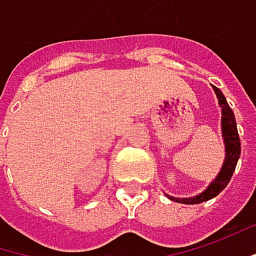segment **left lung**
<instances>
[{
  "mask_svg": "<svg viewBox=\"0 0 256 256\" xmlns=\"http://www.w3.org/2000/svg\"><path fill=\"white\" fill-rule=\"evenodd\" d=\"M213 88H214V92H216V96L218 98V104L222 107V132H223L224 146H226V159H224L223 168L218 175V178L210 184V187L207 188L204 192H202L200 196L191 197V198L170 197L171 200L176 202V203L198 204L216 197L218 192H222L224 190V187L229 184L233 172H234L239 155H240V140H239V134H238V128H236L234 114H233L232 108L229 107L224 96L222 94V91L216 86H213Z\"/></svg>",
  "mask_w": 256,
  "mask_h": 256,
  "instance_id": "left-lung-1",
  "label": "left lung"
}]
</instances>
